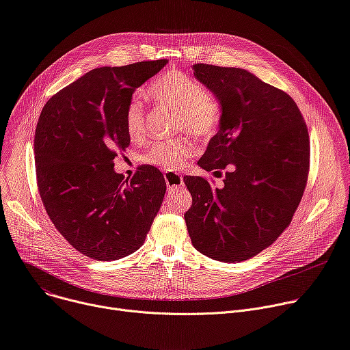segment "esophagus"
<instances>
[{
  "instance_id": "obj_1",
  "label": "esophagus",
  "mask_w": 350,
  "mask_h": 350,
  "mask_svg": "<svg viewBox=\"0 0 350 350\" xmlns=\"http://www.w3.org/2000/svg\"><path fill=\"white\" fill-rule=\"evenodd\" d=\"M165 180H166L169 191H174V189H178V188H183V187H184L183 177H181L178 173H174V172H165Z\"/></svg>"
}]
</instances>
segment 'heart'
<instances>
[{
    "mask_svg": "<svg viewBox=\"0 0 350 350\" xmlns=\"http://www.w3.org/2000/svg\"><path fill=\"white\" fill-rule=\"evenodd\" d=\"M146 94L156 105H163L178 111V131L187 130L201 139L213 137L224 118V107L220 100L205 89L197 78L181 70H170L157 77L146 88ZM145 118V109L139 99L131 98L126 102L124 124L133 139L142 137ZM196 153V142L189 138H181L152 145L144 154V161L163 169L176 170Z\"/></svg>",
    "mask_w": 350,
    "mask_h": 350,
    "instance_id": "b5f03b06",
    "label": "heart"
}]
</instances>
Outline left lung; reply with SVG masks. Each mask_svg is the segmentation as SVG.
Returning a JSON list of instances; mask_svg holds the SVG:
<instances>
[{
    "label": "left lung",
    "instance_id": "1",
    "mask_svg": "<svg viewBox=\"0 0 350 350\" xmlns=\"http://www.w3.org/2000/svg\"><path fill=\"white\" fill-rule=\"evenodd\" d=\"M196 78L224 107L217 134L198 161L229 167L224 185L185 176L193 205L185 225L204 256L240 262L268 248L291 225L310 170L306 121L288 93L241 68L194 64Z\"/></svg>",
    "mask_w": 350,
    "mask_h": 350
}]
</instances>
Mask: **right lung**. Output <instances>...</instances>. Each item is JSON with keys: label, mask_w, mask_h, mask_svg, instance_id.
<instances>
[{"label": "right lung", "mask_w": 350, "mask_h": 350, "mask_svg": "<svg viewBox=\"0 0 350 350\" xmlns=\"http://www.w3.org/2000/svg\"><path fill=\"white\" fill-rule=\"evenodd\" d=\"M167 59L92 70L51 96L35 133L36 181L55 229L96 261L135 252L161 209L166 181L142 165L131 178L113 159L130 145L124 107Z\"/></svg>", "instance_id": "1"}]
</instances>
